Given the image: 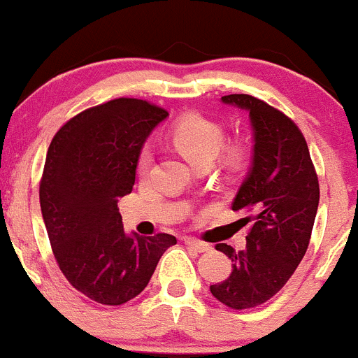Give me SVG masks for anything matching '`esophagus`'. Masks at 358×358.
<instances>
[{
    "label": "esophagus",
    "mask_w": 358,
    "mask_h": 358,
    "mask_svg": "<svg viewBox=\"0 0 358 358\" xmlns=\"http://www.w3.org/2000/svg\"><path fill=\"white\" fill-rule=\"evenodd\" d=\"M184 243H186V245L189 247V249L196 250V252H207V250H210V249H212V247L208 245V243L200 242V240L189 238V236H186V238H184Z\"/></svg>",
    "instance_id": "1"
}]
</instances>
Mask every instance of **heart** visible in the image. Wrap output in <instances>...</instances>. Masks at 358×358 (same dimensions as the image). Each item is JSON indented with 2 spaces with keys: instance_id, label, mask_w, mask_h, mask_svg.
Returning <instances> with one entry per match:
<instances>
[{
  "instance_id": "1",
  "label": "heart",
  "mask_w": 358,
  "mask_h": 358,
  "mask_svg": "<svg viewBox=\"0 0 358 358\" xmlns=\"http://www.w3.org/2000/svg\"><path fill=\"white\" fill-rule=\"evenodd\" d=\"M172 144L176 150L189 162L193 167L203 162H212L221 151L224 143V130L214 120H208L205 116L189 113L179 118L172 125L169 132ZM245 160V150L240 144H233L226 150L224 162L228 167L236 169ZM151 155L150 151H143L137 162V172L144 176L150 169Z\"/></svg>"
}]
</instances>
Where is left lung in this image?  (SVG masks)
<instances>
[{"label": "left lung", "mask_w": 358, "mask_h": 358, "mask_svg": "<svg viewBox=\"0 0 358 358\" xmlns=\"http://www.w3.org/2000/svg\"><path fill=\"white\" fill-rule=\"evenodd\" d=\"M221 101L249 113L252 162L231 207L250 212L254 224L243 250L215 245L231 259L233 270L226 280L210 285V292L233 310H247L273 298L298 268L310 243L320 189L306 141L291 118L252 95L231 94Z\"/></svg>", "instance_id": "left-lung-1"}]
</instances>
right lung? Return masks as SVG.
Listing matches in <instances>:
<instances>
[{
  "label": "right lung",
  "instance_id": "1",
  "mask_svg": "<svg viewBox=\"0 0 358 358\" xmlns=\"http://www.w3.org/2000/svg\"><path fill=\"white\" fill-rule=\"evenodd\" d=\"M169 116L141 99H115L74 116L45 160L40 203L60 271L101 304H123L150 284L176 236L125 233L118 198L132 191L141 150Z\"/></svg>",
  "mask_w": 358,
  "mask_h": 358
}]
</instances>
